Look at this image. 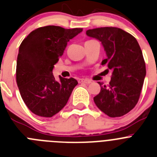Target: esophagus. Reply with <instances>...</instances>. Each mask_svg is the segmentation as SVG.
<instances>
[{
  "instance_id": "esophagus-1",
  "label": "esophagus",
  "mask_w": 157,
  "mask_h": 157,
  "mask_svg": "<svg viewBox=\"0 0 157 157\" xmlns=\"http://www.w3.org/2000/svg\"><path fill=\"white\" fill-rule=\"evenodd\" d=\"M78 82L86 83V84H90V83H91L92 82H91V80L86 79V78H80V79H78Z\"/></svg>"
}]
</instances>
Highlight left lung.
<instances>
[{"instance_id":"obj_1","label":"left lung","mask_w":157,"mask_h":157,"mask_svg":"<svg viewBox=\"0 0 157 157\" xmlns=\"http://www.w3.org/2000/svg\"><path fill=\"white\" fill-rule=\"evenodd\" d=\"M86 35L100 41L106 53L101 64L112 71L109 86H101L94 101L109 117H120L138 103L146 75L142 52L135 37L117 27H101L86 30Z\"/></svg>"}]
</instances>
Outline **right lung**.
Returning a JSON list of instances; mask_svg holds the SVG:
<instances>
[{"label": "right lung", "mask_w": 157, "mask_h": 157, "mask_svg": "<svg viewBox=\"0 0 157 157\" xmlns=\"http://www.w3.org/2000/svg\"><path fill=\"white\" fill-rule=\"evenodd\" d=\"M82 31V28L46 26L33 30L22 41L16 82L24 103L34 114L52 117L67 103L77 80L59 76V82L56 81L52 70L67 42Z\"/></svg>", "instance_id": "1"}]
</instances>
